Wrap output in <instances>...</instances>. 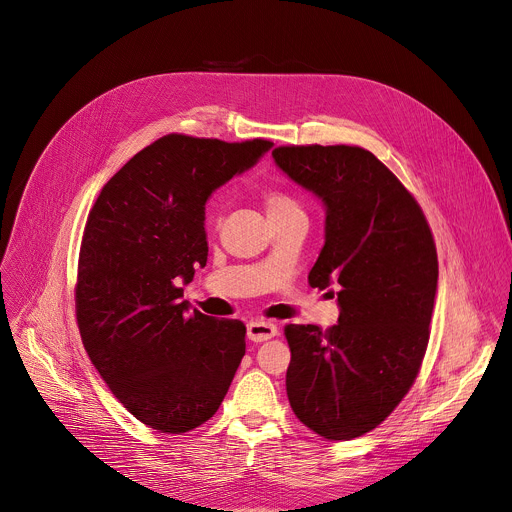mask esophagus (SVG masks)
I'll use <instances>...</instances> for the list:
<instances>
[{
	"instance_id": "obj_1",
	"label": "esophagus",
	"mask_w": 512,
	"mask_h": 512,
	"mask_svg": "<svg viewBox=\"0 0 512 512\" xmlns=\"http://www.w3.org/2000/svg\"><path fill=\"white\" fill-rule=\"evenodd\" d=\"M277 334V326L265 320H253L247 324V336L253 342H265Z\"/></svg>"
}]
</instances>
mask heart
I'll use <instances>...</instances> for the list:
<instances>
[{
	"label": "heart",
	"instance_id": "obj_1",
	"mask_svg": "<svg viewBox=\"0 0 512 512\" xmlns=\"http://www.w3.org/2000/svg\"><path fill=\"white\" fill-rule=\"evenodd\" d=\"M263 200H265L269 218L304 212V210H302V204H300L294 196L287 194L285 190H279V188H269V190H265Z\"/></svg>",
	"mask_w": 512,
	"mask_h": 512
}]
</instances>
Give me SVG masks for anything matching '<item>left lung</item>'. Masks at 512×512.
<instances>
[{
  "label": "left lung",
  "mask_w": 512,
  "mask_h": 512,
  "mask_svg": "<svg viewBox=\"0 0 512 512\" xmlns=\"http://www.w3.org/2000/svg\"><path fill=\"white\" fill-rule=\"evenodd\" d=\"M271 156L326 206L310 285H340L338 324L285 326L287 399L318 435L352 440L383 423L419 373L437 291L433 235L411 192L369 150L281 145Z\"/></svg>",
  "instance_id": "left-lung-1"
}]
</instances>
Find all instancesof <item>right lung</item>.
Masks as SVG:
<instances>
[{
  "instance_id": "add662e5",
  "label": "right lung",
  "mask_w": 512,
  "mask_h": 512,
  "mask_svg": "<svg viewBox=\"0 0 512 512\" xmlns=\"http://www.w3.org/2000/svg\"><path fill=\"white\" fill-rule=\"evenodd\" d=\"M271 145L164 135L103 186L89 212L75 287L81 338L111 393L162 433L208 421L245 356V324L190 312L180 283L206 265L208 196Z\"/></svg>"
}]
</instances>
